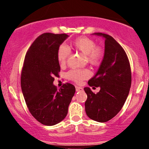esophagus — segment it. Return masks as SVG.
<instances>
[{
	"label": "esophagus",
	"mask_w": 149,
	"mask_h": 149,
	"mask_svg": "<svg viewBox=\"0 0 149 149\" xmlns=\"http://www.w3.org/2000/svg\"><path fill=\"white\" fill-rule=\"evenodd\" d=\"M83 90V88L81 87H79V86H76V91L77 92H79V91H81Z\"/></svg>",
	"instance_id": "esophagus-1"
}]
</instances>
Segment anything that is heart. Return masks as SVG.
I'll use <instances>...</instances> for the list:
<instances>
[{"label":"heart","mask_w":149,"mask_h":149,"mask_svg":"<svg viewBox=\"0 0 149 149\" xmlns=\"http://www.w3.org/2000/svg\"><path fill=\"white\" fill-rule=\"evenodd\" d=\"M72 46L84 54L86 59L93 65H98L102 61L104 56V51L99 46H95V42L86 36H81L73 40ZM70 56V51L67 47L62 45L57 50V58L61 65H65ZM90 76V72L86 69H74L67 73L68 79L77 83H81L82 81Z\"/></svg>","instance_id":"heart-1"}]
</instances>
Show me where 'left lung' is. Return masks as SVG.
Segmentation results:
<instances>
[{"label": "left lung", "instance_id": "8db88e82", "mask_svg": "<svg viewBox=\"0 0 149 149\" xmlns=\"http://www.w3.org/2000/svg\"><path fill=\"white\" fill-rule=\"evenodd\" d=\"M93 35L104 38V54L98 71L88 82L90 86L100 89L95 94L89 87L84 88L87 95L84 105L89 118L105 123L123 108L131 86V70L125 50L111 36L100 33Z\"/></svg>", "mask_w": 149, "mask_h": 149}]
</instances>
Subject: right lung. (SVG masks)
Listing matches in <instances>:
<instances>
[{
    "label": "right lung",
    "mask_w": 149,
    "mask_h": 149,
    "mask_svg": "<svg viewBox=\"0 0 149 149\" xmlns=\"http://www.w3.org/2000/svg\"><path fill=\"white\" fill-rule=\"evenodd\" d=\"M68 37L67 34L44 33L36 38L26 52L21 72L22 92L30 113L38 122L52 126L68 113L75 87L64 84L60 89L53 84L61 70L57 50Z\"/></svg>",
    "instance_id": "right-lung-1"
}]
</instances>
